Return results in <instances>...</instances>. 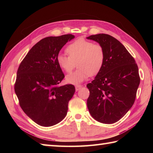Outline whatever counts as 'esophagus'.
Returning a JSON list of instances; mask_svg holds the SVG:
<instances>
[{
  "label": "esophagus",
  "instance_id": "1",
  "mask_svg": "<svg viewBox=\"0 0 153 153\" xmlns=\"http://www.w3.org/2000/svg\"><path fill=\"white\" fill-rule=\"evenodd\" d=\"M82 85H76V87H75V88H76V91H79L81 88H82Z\"/></svg>",
  "mask_w": 153,
  "mask_h": 153
}]
</instances>
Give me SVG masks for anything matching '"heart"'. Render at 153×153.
<instances>
[{
  "label": "heart",
  "instance_id": "obj_1",
  "mask_svg": "<svg viewBox=\"0 0 153 153\" xmlns=\"http://www.w3.org/2000/svg\"><path fill=\"white\" fill-rule=\"evenodd\" d=\"M66 52L69 56L60 53L56 61L60 68L67 73L72 71L77 62L78 68L66 77L68 83L74 85H78L89 76L98 74L105 62V51L101 45L84 39H79L68 45Z\"/></svg>",
  "mask_w": 153,
  "mask_h": 153
}]
</instances>
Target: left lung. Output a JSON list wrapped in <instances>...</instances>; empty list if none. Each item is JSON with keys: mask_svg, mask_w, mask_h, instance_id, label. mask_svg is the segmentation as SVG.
Here are the masks:
<instances>
[{"mask_svg": "<svg viewBox=\"0 0 153 153\" xmlns=\"http://www.w3.org/2000/svg\"><path fill=\"white\" fill-rule=\"evenodd\" d=\"M103 47L105 58L102 69L87 85L90 114L97 121L113 123L131 108L140 83L134 58L126 47L111 35L100 33L87 37Z\"/></svg>", "mask_w": 153, "mask_h": 153, "instance_id": "8db88e82", "label": "left lung"}]
</instances>
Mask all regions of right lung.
Returning <instances> with one entry per match:
<instances>
[{
  "instance_id": "right-lung-1",
  "label": "right lung",
  "mask_w": 153,
  "mask_h": 153,
  "mask_svg": "<svg viewBox=\"0 0 153 153\" xmlns=\"http://www.w3.org/2000/svg\"><path fill=\"white\" fill-rule=\"evenodd\" d=\"M75 38L68 34L48 37L35 44L18 68L14 85L19 105L29 118L44 127L56 125L66 117L73 85L59 86L64 74L56 61L59 52Z\"/></svg>"
}]
</instances>
